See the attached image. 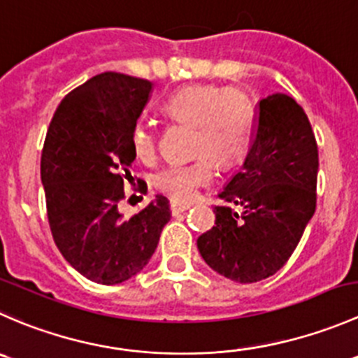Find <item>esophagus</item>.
<instances>
[{"instance_id": "1", "label": "esophagus", "mask_w": 358, "mask_h": 358, "mask_svg": "<svg viewBox=\"0 0 358 358\" xmlns=\"http://www.w3.org/2000/svg\"><path fill=\"white\" fill-rule=\"evenodd\" d=\"M189 207H191V203H184V201H178V200L171 201V210L174 215L180 214V212H186Z\"/></svg>"}]
</instances>
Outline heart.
Listing matches in <instances>:
<instances>
[{
  "label": "heart",
  "instance_id": "heart-1",
  "mask_svg": "<svg viewBox=\"0 0 358 358\" xmlns=\"http://www.w3.org/2000/svg\"><path fill=\"white\" fill-rule=\"evenodd\" d=\"M164 109L172 118L193 123L196 160L171 164L155 178L158 189L174 200H193L201 186L214 179V160L233 165L245 155L254 127V108L243 92L222 90L212 85H193L176 92L165 101ZM134 155L150 162L157 153V136L150 123L137 122L130 134Z\"/></svg>",
  "mask_w": 358,
  "mask_h": 358
}]
</instances>
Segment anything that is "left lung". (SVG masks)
Here are the masks:
<instances>
[{
  "label": "left lung",
  "mask_w": 358,
  "mask_h": 358,
  "mask_svg": "<svg viewBox=\"0 0 358 358\" xmlns=\"http://www.w3.org/2000/svg\"><path fill=\"white\" fill-rule=\"evenodd\" d=\"M317 174L318 148L304 109L287 94L268 95L242 169L219 191L214 226L196 240L205 263L238 284L277 273L313 217Z\"/></svg>",
  "instance_id": "1"
}]
</instances>
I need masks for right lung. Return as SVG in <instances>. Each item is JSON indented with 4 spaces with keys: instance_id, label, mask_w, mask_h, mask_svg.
Wrapping results in <instances>:
<instances>
[{
    "instance_id": "right-lung-1",
    "label": "right lung",
    "mask_w": 358,
    "mask_h": 358,
    "mask_svg": "<svg viewBox=\"0 0 358 358\" xmlns=\"http://www.w3.org/2000/svg\"><path fill=\"white\" fill-rule=\"evenodd\" d=\"M153 83L102 73L60 101L41 153V184L55 245L88 280L115 285L139 273L171 221L164 194L125 217L123 182L136 160L130 134Z\"/></svg>"
}]
</instances>
